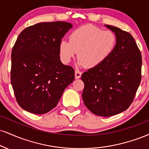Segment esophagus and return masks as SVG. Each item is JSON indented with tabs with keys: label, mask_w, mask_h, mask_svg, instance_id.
<instances>
[{
	"label": "esophagus",
	"mask_w": 149,
	"mask_h": 149,
	"mask_svg": "<svg viewBox=\"0 0 149 149\" xmlns=\"http://www.w3.org/2000/svg\"><path fill=\"white\" fill-rule=\"evenodd\" d=\"M81 75L82 73L80 72V71H78V70H76V71H75V78H76V79L80 78V77H81Z\"/></svg>",
	"instance_id": "1"
}]
</instances>
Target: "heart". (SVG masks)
<instances>
[{"mask_svg":"<svg viewBox=\"0 0 149 149\" xmlns=\"http://www.w3.org/2000/svg\"><path fill=\"white\" fill-rule=\"evenodd\" d=\"M116 44V37L113 32L85 26L73 30L69 41H61L59 53L62 62L69 63L78 52V65L93 69L108 58Z\"/></svg>","mask_w":149,"mask_h":149,"instance_id":"b5f03b06","label":"heart"}]
</instances>
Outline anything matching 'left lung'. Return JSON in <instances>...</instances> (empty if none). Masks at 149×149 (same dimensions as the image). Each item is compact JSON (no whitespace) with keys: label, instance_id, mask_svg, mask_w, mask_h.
I'll use <instances>...</instances> for the list:
<instances>
[{"label":"left lung","instance_id":"1","mask_svg":"<svg viewBox=\"0 0 149 149\" xmlns=\"http://www.w3.org/2000/svg\"><path fill=\"white\" fill-rule=\"evenodd\" d=\"M114 33L116 44L103 63L82 73V99L98 116H114L126 110L141 82V55L132 36L116 27L105 25Z\"/></svg>","mask_w":149,"mask_h":149}]
</instances>
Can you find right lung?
<instances>
[{"mask_svg":"<svg viewBox=\"0 0 149 149\" xmlns=\"http://www.w3.org/2000/svg\"><path fill=\"white\" fill-rule=\"evenodd\" d=\"M71 23H39L19 34L12 51L11 84L17 103L30 113L56 107L73 81L74 69L60 61L59 46Z\"/></svg>","mask_w":149,"mask_h":149,"instance_id":"1","label":"right lung"}]
</instances>
